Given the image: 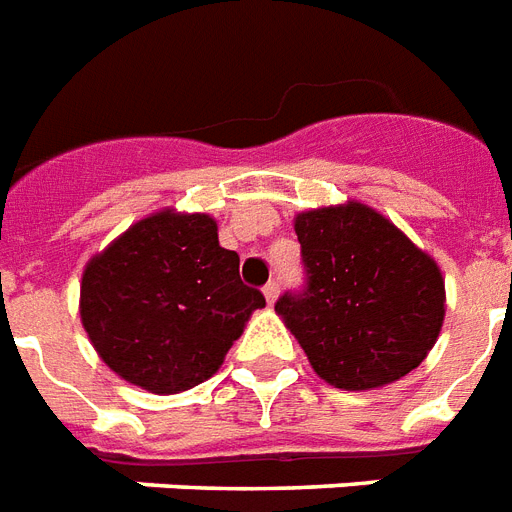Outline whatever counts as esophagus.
<instances>
[{
    "label": "esophagus",
    "instance_id": "34e87169",
    "mask_svg": "<svg viewBox=\"0 0 512 512\" xmlns=\"http://www.w3.org/2000/svg\"><path fill=\"white\" fill-rule=\"evenodd\" d=\"M263 295H265V300H268V303H276V297H279V281H276V279L268 281V284L263 287Z\"/></svg>",
    "mask_w": 512,
    "mask_h": 512
}]
</instances>
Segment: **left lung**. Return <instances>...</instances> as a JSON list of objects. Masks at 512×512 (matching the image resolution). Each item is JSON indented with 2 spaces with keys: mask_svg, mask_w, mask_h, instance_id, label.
Returning <instances> with one entry per match:
<instances>
[{
  "mask_svg": "<svg viewBox=\"0 0 512 512\" xmlns=\"http://www.w3.org/2000/svg\"><path fill=\"white\" fill-rule=\"evenodd\" d=\"M295 233L305 284L276 313L321 380L369 390L417 369L444 324L438 265L356 201L297 215Z\"/></svg>",
  "mask_w": 512,
  "mask_h": 512,
  "instance_id": "1",
  "label": "left lung"
}]
</instances>
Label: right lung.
Listing matches in <instances>:
<instances>
[{
	"instance_id": "obj_1",
	"label": "right lung",
	"mask_w": 512,
	"mask_h": 512,
	"mask_svg": "<svg viewBox=\"0 0 512 512\" xmlns=\"http://www.w3.org/2000/svg\"><path fill=\"white\" fill-rule=\"evenodd\" d=\"M263 305L209 215L156 212L92 257L82 276L92 345L119 377L151 393L209 380Z\"/></svg>"
}]
</instances>
